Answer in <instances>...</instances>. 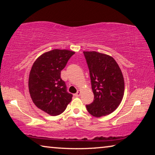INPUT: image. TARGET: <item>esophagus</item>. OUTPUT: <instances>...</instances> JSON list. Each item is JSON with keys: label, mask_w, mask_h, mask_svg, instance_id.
Returning a JSON list of instances; mask_svg holds the SVG:
<instances>
[{"label": "esophagus", "mask_w": 155, "mask_h": 155, "mask_svg": "<svg viewBox=\"0 0 155 155\" xmlns=\"http://www.w3.org/2000/svg\"><path fill=\"white\" fill-rule=\"evenodd\" d=\"M80 95H81V90H78L77 92L74 94V96H75L76 97L80 96Z\"/></svg>", "instance_id": "34e87169"}]
</instances>
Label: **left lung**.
<instances>
[{"label":"left lung","instance_id":"8db88e82","mask_svg":"<svg viewBox=\"0 0 155 155\" xmlns=\"http://www.w3.org/2000/svg\"><path fill=\"white\" fill-rule=\"evenodd\" d=\"M90 70L92 103L86 105L96 117L109 115L120 105L124 93V81L118 64L111 56L96 51H83Z\"/></svg>","mask_w":155,"mask_h":155}]
</instances>
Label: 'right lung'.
Here are the masks:
<instances>
[{
    "label": "right lung",
    "instance_id": "1",
    "mask_svg": "<svg viewBox=\"0 0 155 155\" xmlns=\"http://www.w3.org/2000/svg\"><path fill=\"white\" fill-rule=\"evenodd\" d=\"M75 52L54 49L37 59L28 77V90L33 103L52 116L62 114L72 101L61 78V71Z\"/></svg>",
    "mask_w": 155,
    "mask_h": 155
}]
</instances>
